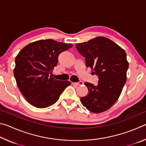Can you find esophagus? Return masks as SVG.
Wrapping results in <instances>:
<instances>
[{
  "label": "esophagus",
  "mask_w": 146,
  "mask_h": 146,
  "mask_svg": "<svg viewBox=\"0 0 146 146\" xmlns=\"http://www.w3.org/2000/svg\"><path fill=\"white\" fill-rule=\"evenodd\" d=\"M72 84H75V85H77V86H81L84 84V82L82 81H79L78 82H72Z\"/></svg>",
  "instance_id": "34e87169"
}]
</instances>
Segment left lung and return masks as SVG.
<instances>
[{"instance_id":"left-lung-1","label":"left lung","mask_w":146,"mask_h":146,"mask_svg":"<svg viewBox=\"0 0 146 146\" xmlns=\"http://www.w3.org/2000/svg\"><path fill=\"white\" fill-rule=\"evenodd\" d=\"M76 48L85 58L86 67L93 69L98 78L97 86L84 84L89 93L80 98L81 102L91 112L105 111L117 102L126 82L129 67L126 53L114 42L103 36L76 44Z\"/></svg>"}]
</instances>
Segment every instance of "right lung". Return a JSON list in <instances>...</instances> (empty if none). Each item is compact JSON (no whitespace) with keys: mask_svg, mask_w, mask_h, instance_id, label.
<instances>
[{"mask_svg":"<svg viewBox=\"0 0 146 146\" xmlns=\"http://www.w3.org/2000/svg\"><path fill=\"white\" fill-rule=\"evenodd\" d=\"M73 46L46 39L29 44L19 53L14 76L20 91L30 104L38 108L49 107L71 84L70 81L57 80L49 75L57 65L59 55Z\"/></svg>","mask_w":146,"mask_h":146,"instance_id":"obj_1","label":"right lung"}]
</instances>
